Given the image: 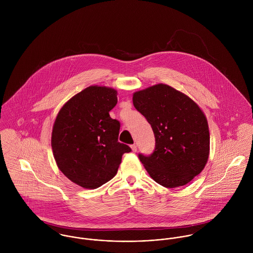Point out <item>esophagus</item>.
<instances>
[{
  "label": "esophagus",
  "instance_id": "obj_1",
  "mask_svg": "<svg viewBox=\"0 0 253 253\" xmlns=\"http://www.w3.org/2000/svg\"><path fill=\"white\" fill-rule=\"evenodd\" d=\"M130 148H131L132 152H136V151H137V146L135 144L131 145V146H130Z\"/></svg>",
  "mask_w": 253,
  "mask_h": 253
}]
</instances>
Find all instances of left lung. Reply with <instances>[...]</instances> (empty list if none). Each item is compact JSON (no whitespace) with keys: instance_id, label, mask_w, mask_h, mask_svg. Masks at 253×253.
<instances>
[{"instance_id":"obj_1","label":"left lung","mask_w":253,"mask_h":253,"mask_svg":"<svg viewBox=\"0 0 253 253\" xmlns=\"http://www.w3.org/2000/svg\"><path fill=\"white\" fill-rule=\"evenodd\" d=\"M132 102L155 134L154 153L139 155L149 175L167 188L193 180L210 156V129L203 110L188 95L165 84L135 91Z\"/></svg>"}]
</instances>
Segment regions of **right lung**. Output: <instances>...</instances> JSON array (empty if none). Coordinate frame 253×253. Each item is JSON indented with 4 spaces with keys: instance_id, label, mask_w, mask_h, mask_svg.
I'll list each match as a JSON object with an SVG mask.
<instances>
[{
    "instance_id": "right-lung-1",
    "label": "right lung",
    "mask_w": 253,
    "mask_h": 253,
    "mask_svg": "<svg viewBox=\"0 0 253 253\" xmlns=\"http://www.w3.org/2000/svg\"><path fill=\"white\" fill-rule=\"evenodd\" d=\"M115 88L90 85L59 110L52 127L51 148L60 171L84 189L111 180L122 157L131 149L118 141L120 123L109 112L118 101Z\"/></svg>"
}]
</instances>
